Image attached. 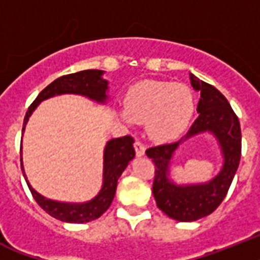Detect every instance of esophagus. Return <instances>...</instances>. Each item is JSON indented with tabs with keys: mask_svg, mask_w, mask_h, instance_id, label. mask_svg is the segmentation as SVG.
<instances>
[{
	"mask_svg": "<svg viewBox=\"0 0 260 260\" xmlns=\"http://www.w3.org/2000/svg\"><path fill=\"white\" fill-rule=\"evenodd\" d=\"M135 150H136L137 157H143L145 154V146H144L143 143H140V141L135 143Z\"/></svg>",
	"mask_w": 260,
	"mask_h": 260,
	"instance_id": "obj_1",
	"label": "esophagus"
}]
</instances>
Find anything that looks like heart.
Masks as SVG:
<instances>
[{
	"instance_id": "heart-1",
	"label": "heart",
	"mask_w": 260,
	"mask_h": 260,
	"mask_svg": "<svg viewBox=\"0 0 260 260\" xmlns=\"http://www.w3.org/2000/svg\"><path fill=\"white\" fill-rule=\"evenodd\" d=\"M195 114L192 91L180 83L143 81L128 90L121 120L146 125V133L154 141L169 143L188 128Z\"/></svg>"
}]
</instances>
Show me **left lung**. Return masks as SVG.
Here are the masks:
<instances>
[{
    "label": "left lung",
    "mask_w": 260,
    "mask_h": 260,
    "mask_svg": "<svg viewBox=\"0 0 260 260\" xmlns=\"http://www.w3.org/2000/svg\"><path fill=\"white\" fill-rule=\"evenodd\" d=\"M193 90L200 92L199 117L178 143L149 148L146 155L155 165L153 195L157 207L169 217L191 222L211 214L224 200L241 159V127L229 102L216 87L189 73ZM209 133L219 144L223 166L213 178L202 184L178 185L171 178V165L180 145L196 136Z\"/></svg>",
    "instance_id": "left-lung-1"
}]
</instances>
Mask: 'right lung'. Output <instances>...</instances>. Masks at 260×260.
I'll return each instance as SVG.
<instances>
[{
    "label": "right lung",
    "instance_id": "obj_1",
    "mask_svg": "<svg viewBox=\"0 0 260 260\" xmlns=\"http://www.w3.org/2000/svg\"><path fill=\"white\" fill-rule=\"evenodd\" d=\"M103 74H105V71L89 69V71H81L73 74L62 76L49 83L48 86L36 96L32 105L28 107V111L26 112L23 120L22 135L24 133L26 124L28 123V119L32 115V112L46 99L53 98L56 95H62V94H74V95L86 96L87 99L94 101L99 105H107L108 81L103 78ZM133 143H135V140L131 136L117 137V139H111L110 141H107L105 150H103L102 188L98 192V195L94 196L89 202H57V200H52V199L40 195L38 191L32 188V186L27 179L21 152V166L22 171H23V177L36 203L47 213L51 214L52 217L64 221V222H72V224L90 222V221L101 217L107 211L108 207L111 205L115 192H116L117 179L120 178L128 164L135 158Z\"/></svg>",
    "mask_w": 260,
    "mask_h": 260
}]
</instances>
